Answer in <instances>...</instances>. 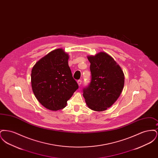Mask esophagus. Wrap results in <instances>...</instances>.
Masks as SVG:
<instances>
[{"instance_id": "1", "label": "esophagus", "mask_w": 158, "mask_h": 158, "mask_svg": "<svg viewBox=\"0 0 158 158\" xmlns=\"http://www.w3.org/2000/svg\"><path fill=\"white\" fill-rule=\"evenodd\" d=\"M77 84H78V85L80 86L81 85V84H82V81L81 80H79V81H77Z\"/></svg>"}]
</instances>
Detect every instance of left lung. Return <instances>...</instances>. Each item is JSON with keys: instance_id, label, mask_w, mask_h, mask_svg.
<instances>
[{"instance_id": "1", "label": "left lung", "mask_w": 158, "mask_h": 158, "mask_svg": "<svg viewBox=\"0 0 158 158\" xmlns=\"http://www.w3.org/2000/svg\"><path fill=\"white\" fill-rule=\"evenodd\" d=\"M91 82L83 89L86 105L95 111H104L114 104L124 88V75L120 65L105 52L88 56Z\"/></svg>"}]
</instances>
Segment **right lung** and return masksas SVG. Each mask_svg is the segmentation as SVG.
<instances>
[{
	"mask_svg": "<svg viewBox=\"0 0 158 158\" xmlns=\"http://www.w3.org/2000/svg\"><path fill=\"white\" fill-rule=\"evenodd\" d=\"M69 56L62 48L48 53L33 66L32 89L39 102L47 109L57 111L79 88L68 64Z\"/></svg>",
	"mask_w": 158,
	"mask_h": 158,
	"instance_id": "right-lung-1",
	"label": "right lung"
}]
</instances>
